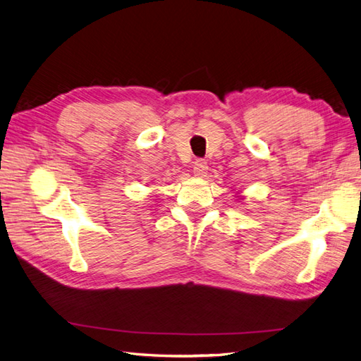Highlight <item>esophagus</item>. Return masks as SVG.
<instances>
[{
	"label": "esophagus",
	"mask_w": 361,
	"mask_h": 361,
	"mask_svg": "<svg viewBox=\"0 0 361 361\" xmlns=\"http://www.w3.org/2000/svg\"><path fill=\"white\" fill-rule=\"evenodd\" d=\"M193 170H195V176H197V178H207L208 165H207L205 160H202V159H197L196 162H195Z\"/></svg>",
	"instance_id": "1"
}]
</instances>
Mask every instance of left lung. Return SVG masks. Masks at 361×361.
I'll list each match as a JSON object with an SVG mask.
<instances>
[{"label":"left lung","instance_id":"1","mask_svg":"<svg viewBox=\"0 0 361 361\" xmlns=\"http://www.w3.org/2000/svg\"><path fill=\"white\" fill-rule=\"evenodd\" d=\"M239 197H241V199H243V196H239Z\"/></svg>","mask_w":361,"mask_h":361}]
</instances>
